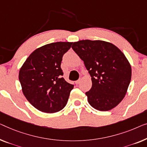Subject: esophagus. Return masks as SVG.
<instances>
[{
  "label": "esophagus",
  "instance_id": "esophagus-1",
  "mask_svg": "<svg viewBox=\"0 0 147 147\" xmlns=\"http://www.w3.org/2000/svg\"><path fill=\"white\" fill-rule=\"evenodd\" d=\"M81 81H82V80H81V79H80V80H77L76 82V84H80V82H81Z\"/></svg>",
  "mask_w": 147,
  "mask_h": 147
}]
</instances>
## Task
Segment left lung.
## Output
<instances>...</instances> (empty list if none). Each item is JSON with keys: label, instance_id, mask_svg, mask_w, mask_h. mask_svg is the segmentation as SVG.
<instances>
[{"label": "left lung", "instance_id": "obj_1", "mask_svg": "<svg viewBox=\"0 0 147 147\" xmlns=\"http://www.w3.org/2000/svg\"><path fill=\"white\" fill-rule=\"evenodd\" d=\"M84 61L91 77L92 86L86 93L95 109H113L127 93L131 79V66L117 46L103 40H80L71 46Z\"/></svg>", "mask_w": 147, "mask_h": 147}]
</instances>
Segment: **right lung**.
Instances as JSON below:
<instances>
[{
    "label": "right lung",
    "instance_id": "right-lung-1",
    "mask_svg": "<svg viewBox=\"0 0 147 147\" xmlns=\"http://www.w3.org/2000/svg\"><path fill=\"white\" fill-rule=\"evenodd\" d=\"M72 42H58L35 50L19 71L23 94L32 105L42 112L59 111L67 104L73 85L61 77L62 57Z\"/></svg>",
    "mask_w": 147,
    "mask_h": 147
}]
</instances>
